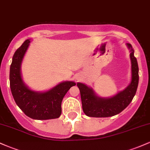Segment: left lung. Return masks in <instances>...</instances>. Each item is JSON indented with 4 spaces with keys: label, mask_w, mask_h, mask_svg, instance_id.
Instances as JSON below:
<instances>
[{
    "label": "left lung",
    "mask_w": 150,
    "mask_h": 150,
    "mask_svg": "<svg viewBox=\"0 0 150 150\" xmlns=\"http://www.w3.org/2000/svg\"><path fill=\"white\" fill-rule=\"evenodd\" d=\"M130 50L131 61V82L121 92L110 98L98 97L94 90L85 84L77 82L80 92L82 110L89 117L104 118L115 116L121 112L131 102L135 95L139 82V68L137 61L134 56V50L130 44H126Z\"/></svg>",
    "instance_id": "left-lung-1"
}]
</instances>
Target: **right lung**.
<instances>
[{
  "label": "right lung",
  "instance_id": "add662e5",
  "mask_svg": "<svg viewBox=\"0 0 150 150\" xmlns=\"http://www.w3.org/2000/svg\"><path fill=\"white\" fill-rule=\"evenodd\" d=\"M30 39H27L13 57L10 68V86L15 103L26 116L36 120L57 118L61 114V103L70 88L76 85L73 81H65L44 92L31 90L24 83L21 64Z\"/></svg>",
  "mask_w": 150,
  "mask_h": 150
}]
</instances>
